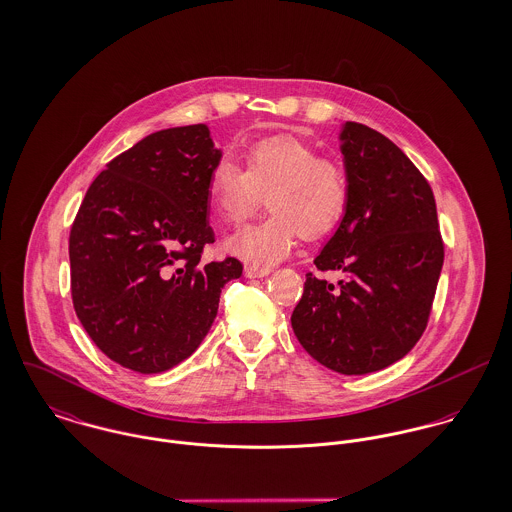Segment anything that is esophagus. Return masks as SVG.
<instances>
[{"mask_svg": "<svg viewBox=\"0 0 512 512\" xmlns=\"http://www.w3.org/2000/svg\"><path fill=\"white\" fill-rule=\"evenodd\" d=\"M270 272H272L270 268H260V266H252V264L244 266V276H246V278H264V276H268Z\"/></svg>", "mask_w": 512, "mask_h": 512, "instance_id": "1", "label": "esophagus"}]
</instances>
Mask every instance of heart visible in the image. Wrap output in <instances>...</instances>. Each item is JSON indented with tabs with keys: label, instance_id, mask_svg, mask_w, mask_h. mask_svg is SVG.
I'll return each instance as SVG.
<instances>
[{
	"label": "heart",
	"instance_id": "b5f03b06",
	"mask_svg": "<svg viewBox=\"0 0 512 512\" xmlns=\"http://www.w3.org/2000/svg\"><path fill=\"white\" fill-rule=\"evenodd\" d=\"M246 169L220 157L209 173V199L224 222L248 217L268 194L270 217L250 222L226 240V250L252 266H272L292 254L299 236L317 240L345 219L351 179L345 165L319 155L295 134H272L244 151Z\"/></svg>",
	"mask_w": 512,
	"mask_h": 512
}]
</instances>
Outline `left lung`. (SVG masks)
Returning <instances> with one entry per match:
<instances>
[{
    "mask_svg": "<svg viewBox=\"0 0 512 512\" xmlns=\"http://www.w3.org/2000/svg\"><path fill=\"white\" fill-rule=\"evenodd\" d=\"M341 142L351 203L313 264L347 280L305 274L292 327L317 363L368 374L400 361L426 331L443 240L432 187L400 147L357 122Z\"/></svg>",
    "mask_w": 512,
    "mask_h": 512,
    "instance_id": "left-lung-1",
    "label": "left lung"
}]
</instances>
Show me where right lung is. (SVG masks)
I'll use <instances>...</instances> for the list:
<instances>
[{
    "label": "right lung",
    "instance_id": "obj_1",
    "mask_svg": "<svg viewBox=\"0 0 512 512\" xmlns=\"http://www.w3.org/2000/svg\"><path fill=\"white\" fill-rule=\"evenodd\" d=\"M220 159L205 124L155 132L92 181L69 236L74 311L114 363L155 374L209 333L236 258L203 264L215 242L209 173Z\"/></svg>",
    "mask_w": 512,
    "mask_h": 512
}]
</instances>
